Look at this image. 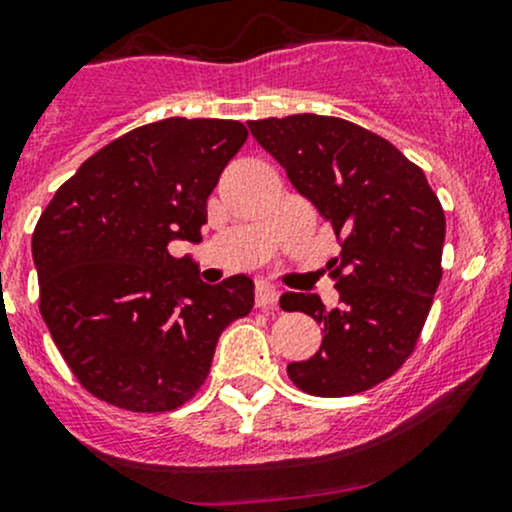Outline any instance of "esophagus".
Segmentation results:
<instances>
[{"label": "esophagus", "instance_id": "1", "mask_svg": "<svg viewBox=\"0 0 512 512\" xmlns=\"http://www.w3.org/2000/svg\"><path fill=\"white\" fill-rule=\"evenodd\" d=\"M278 305V290L271 288V285H258L256 288V307H276Z\"/></svg>", "mask_w": 512, "mask_h": 512}]
</instances>
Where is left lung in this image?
<instances>
[{"label":"left lung","mask_w":512,"mask_h":512,"mask_svg":"<svg viewBox=\"0 0 512 512\" xmlns=\"http://www.w3.org/2000/svg\"><path fill=\"white\" fill-rule=\"evenodd\" d=\"M249 129L342 239L327 263L342 305L327 312L312 293L280 298L324 327L320 351L288 364L290 381L320 398L378 386L412 354L442 280L437 195L390 141L346 119L293 114Z\"/></svg>","instance_id":"1"}]
</instances>
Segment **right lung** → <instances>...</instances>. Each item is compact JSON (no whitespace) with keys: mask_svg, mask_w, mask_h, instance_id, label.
<instances>
[{"mask_svg":"<svg viewBox=\"0 0 512 512\" xmlns=\"http://www.w3.org/2000/svg\"><path fill=\"white\" fill-rule=\"evenodd\" d=\"M232 119L170 117L119 136L58 188L31 239L41 315L95 398L131 412L188 403L219 334L254 307L244 273L202 283L175 239L202 241L207 197L241 146Z\"/></svg>","mask_w":512,"mask_h":512,"instance_id":"1","label":"right lung"}]
</instances>
